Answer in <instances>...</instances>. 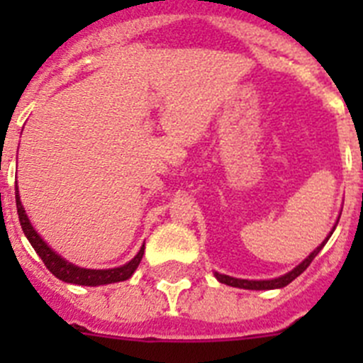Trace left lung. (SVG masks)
<instances>
[{
  "instance_id": "obj_1",
  "label": "left lung",
  "mask_w": 363,
  "mask_h": 363,
  "mask_svg": "<svg viewBox=\"0 0 363 363\" xmlns=\"http://www.w3.org/2000/svg\"><path fill=\"white\" fill-rule=\"evenodd\" d=\"M333 234V230H331ZM331 234L327 236L325 242L322 243V245L316 249L314 252H311L309 258H306L303 262H301L300 265H298L296 269H293L291 272H287V274H284V277L280 278H274V280H238V278H230V277H225V274H218V272H214V277L218 278V280L221 281V284L225 285H230V287H240V289H255V291H267V289H280V287H285V285H289L291 281L294 280V278H298L301 274V272L306 271L307 267L311 265V262H313L314 258H316V255H318L320 251H322V247L325 245L327 240L331 238Z\"/></svg>"
}]
</instances>
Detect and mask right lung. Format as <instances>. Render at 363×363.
<instances>
[{
  "label": "right lung",
  "instance_id": "add662e5",
  "mask_svg": "<svg viewBox=\"0 0 363 363\" xmlns=\"http://www.w3.org/2000/svg\"><path fill=\"white\" fill-rule=\"evenodd\" d=\"M16 209H18L19 223H21V229H23L25 236L28 238L30 245L34 247V251L40 255V258L43 259L45 267L52 272L54 277L60 278V280L67 281V284H76V285H105V284H116V281L129 280L133 277V272L136 271V267L142 262L143 256V247L140 249L136 256L130 259L129 264H125L123 267L116 269H101V271H96V269H82L76 267V265L69 264L67 259H63L62 256H57L56 252L50 249L43 240L40 238V234L32 229L30 221H28L27 214L23 211V205L19 201L18 189H16Z\"/></svg>",
  "mask_w": 363,
  "mask_h": 363
}]
</instances>
